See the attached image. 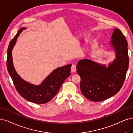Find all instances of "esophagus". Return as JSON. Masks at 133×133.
<instances>
[{"label": "esophagus", "mask_w": 133, "mask_h": 133, "mask_svg": "<svg viewBox=\"0 0 133 133\" xmlns=\"http://www.w3.org/2000/svg\"><path fill=\"white\" fill-rule=\"evenodd\" d=\"M77 70V68H76V65H75V64H72V66H71V72H75Z\"/></svg>", "instance_id": "34e87169"}]
</instances>
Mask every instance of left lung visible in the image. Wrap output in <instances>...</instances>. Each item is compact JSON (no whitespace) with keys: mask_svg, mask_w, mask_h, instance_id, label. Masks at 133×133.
Here are the masks:
<instances>
[{"mask_svg":"<svg viewBox=\"0 0 133 133\" xmlns=\"http://www.w3.org/2000/svg\"><path fill=\"white\" fill-rule=\"evenodd\" d=\"M111 38L116 58L109 67L88 59L80 60L77 65V72L81 79V92L90 101H102L115 95L125 79L129 66L127 41L118 28L114 29Z\"/></svg>","mask_w":133,"mask_h":133,"instance_id":"1","label":"left lung"}]
</instances>
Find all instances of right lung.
Masks as SVG:
<instances>
[{
	"mask_svg": "<svg viewBox=\"0 0 133 133\" xmlns=\"http://www.w3.org/2000/svg\"><path fill=\"white\" fill-rule=\"evenodd\" d=\"M25 29L22 27L19 29L9 43L6 60L8 71L16 90L24 99L36 104H45L56 95L63 82L71 75V65L59 67L54 70L39 85H34L23 80L14 68L12 50L19 34Z\"/></svg>",
	"mask_w": 133,
	"mask_h": 133,
	"instance_id": "1",
	"label": "right lung"
}]
</instances>
